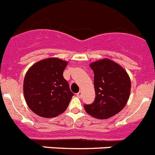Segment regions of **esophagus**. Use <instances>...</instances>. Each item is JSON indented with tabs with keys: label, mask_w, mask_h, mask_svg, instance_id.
Here are the masks:
<instances>
[{
	"label": "esophagus",
	"mask_w": 155,
	"mask_h": 155,
	"mask_svg": "<svg viewBox=\"0 0 155 155\" xmlns=\"http://www.w3.org/2000/svg\"><path fill=\"white\" fill-rule=\"evenodd\" d=\"M77 96L78 97V98H81V96H82V92H81V91H79L78 93H77Z\"/></svg>",
	"instance_id": "1"
}]
</instances>
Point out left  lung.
Returning a JSON list of instances; mask_svg holds the SVG:
<instances>
[{"label": "left lung", "instance_id": "8db88e82", "mask_svg": "<svg viewBox=\"0 0 155 155\" xmlns=\"http://www.w3.org/2000/svg\"><path fill=\"white\" fill-rule=\"evenodd\" d=\"M90 68L94 74L95 98L84 108L94 118L109 119L125 107L130 94V79L121 66L109 59L91 63Z\"/></svg>", "mask_w": 155, "mask_h": 155}]
</instances>
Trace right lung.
Returning a JSON list of instances; mask_svg holds the SVG:
<instances>
[{"mask_svg": "<svg viewBox=\"0 0 155 155\" xmlns=\"http://www.w3.org/2000/svg\"><path fill=\"white\" fill-rule=\"evenodd\" d=\"M68 62L47 58L35 63L27 71L23 91L28 108L44 118L56 117L67 109L74 93L63 72Z\"/></svg>", "mask_w": 155, "mask_h": 155, "instance_id": "add662e5", "label": "right lung"}]
</instances>
